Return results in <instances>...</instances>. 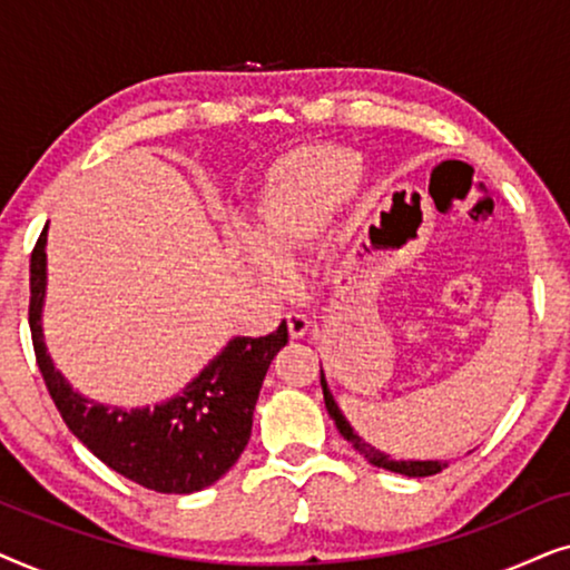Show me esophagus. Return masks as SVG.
<instances>
[{"label": "esophagus", "mask_w": 570, "mask_h": 570, "mask_svg": "<svg viewBox=\"0 0 570 570\" xmlns=\"http://www.w3.org/2000/svg\"><path fill=\"white\" fill-rule=\"evenodd\" d=\"M285 318H287V332H291L293 340L306 337V332H308V326H311L306 314H301V311H287Z\"/></svg>", "instance_id": "esophagus-1"}]
</instances>
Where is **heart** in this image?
<instances>
[{
    "label": "heart",
    "instance_id": "heart-1",
    "mask_svg": "<svg viewBox=\"0 0 570 570\" xmlns=\"http://www.w3.org/2000/svg\"><path fill=\"white\" fill-rule=\"evenodd\" d=\"M357 160L337 147H311L283 158L264 178L246 262L264 283L283 285L287 267L322 236L355 181Z\"/></svg>",
    "mask_w": 570,
    "mask_h": 570
}]
</instances>
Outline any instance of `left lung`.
<instances>
[{
    "label": "left lung",
    "instance_id": "obj_1",
    "mask_svg": "<svg viewBox=\"0 0 570 570\" xmlns=\"http://www.w3.org/2000/svg\"><path fill=\"white\" fill-rule=\"evenodd\" d=\"M322 392H324L326 412H330V415H332L334 425H337V431L345 435V439L355 446V451H361V454L368 459L371 464L384 466V470L396 472V474H407V478H431V474L441 472L443 466H449L446 462H439V459H428V462H420V459H392L389 454H384V451H379L376 446H371V443H365L361 435L353 431V425L347 423V417L342 415V410L337 407V402H334L330 386H326L324 371H322Z\"/></svg>",
    "mask_w": 570,
    "mask_h": 570
}]
</instances>
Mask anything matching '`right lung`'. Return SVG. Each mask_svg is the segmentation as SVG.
<instances>
[{
	"label": "right lung",
	"mask_w": 570,
	"mask_h": 570,
	"mask_svg": "<svg viewBox=\"0 0 570 570\" xmlns=\"http://www.w3.org/2000/svg\"><path fill=\"white\" fill-rule=\"evenodd\" d=\"M46 225L30 256V334L36 361L69 431L106 466L155 493L186 495L223 478L252 439L254 407L287 324L267 337H233L181 392L155 407H111L75 392L43 342Z\"/></svg>",
	"instance_id": "1"
}]
</instances>
